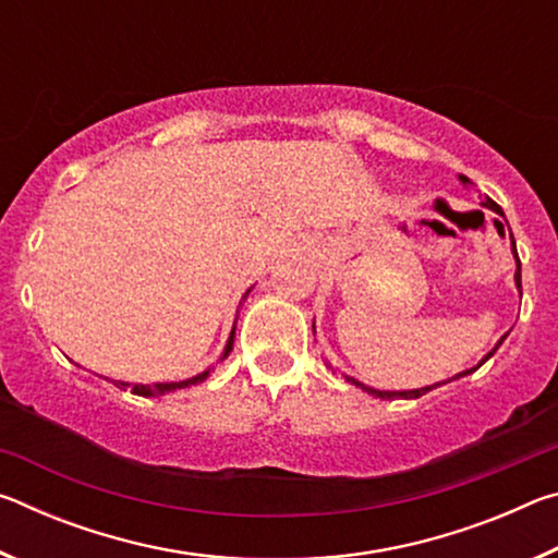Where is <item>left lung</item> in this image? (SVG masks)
Returning <instances> with one entry per match:
<instances>
[{
	"instance_id": "obj_1",
	"label": "left lung",
	"mask_w": 558,
	"mask_h": 558,
	"mask_svg": "<svg viewBox=\"0 0 558 558\" xmlns=\"http://www.w3.org/2000/svg\"><path fill=\"white\" fill-rule=\"evenodd\" d=\"M462 179V182H468V179L465 177H460ZM485 206H487V209H493V211H497L499 216H505L502 214V209H499V204H495L493 199H487L485 202ZM512 248H514V258H517V245H514V239H512ZM514 280H517V288L519 290H522V266H519V258H517V272H514ZM315 329V327H313ZM505 339V337H502ZM502 339H499V342H497V347L499 344H502ZM497 347L493 349V352H489L485 359H483V362H487V359L489 356H493L495 352H497ZM483 362H480V364H483ZM477 364V366H480ZM477 366H475V369H477ZM475 369H468V372H462V374H458V376H452V379H460V376H465V374H472V372H475ZM349 381H352V384H356V386H362V389L364 391H369L372 396H376V399H393V396H396V399H399V396H401V399H418V396H423V393H428V391H433V389H436V386H440V384H433V386H426V389H413V391H376V389H369V386H364V384H359V381H354V379H349Z\"/></svg>"
}]
</instances>
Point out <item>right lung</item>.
<instances>
[{"label": "right lung", "instance_id": "right-lung-1", "mask_svg": "<svg viewBox=\"0 0 558 558\" xmlns=\"http://www.w3.org/2000/svg\"><path fill=\"white\" fill-rule=\"evenodd\" d=\"M251 292V290H248ZM248 292H245V295H248ZM243 295V298H245ZM233 335H235V327H233V332H231V337H229V344H226V352H223V356H229V352L233 349ZM206 376H209V372H204V374H199V376H194V379H186V381H174V384H155V386H145V384H132L130 386V391L132 393H137V396H162V393H167V391H174V389H184V386H192V384H199V381H204ZM120 386H128L125 381H120Z\"/></svg>", "mask_w": 558, "mask_h": 558}]
</instances>
